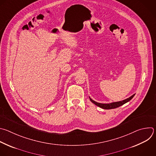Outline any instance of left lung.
<instances>
[{
    "mask_svg": "<svg viewBox=\"0 0 156 156\" xmlns=\"http://www.w3.org/2000/svg\"><path fill=\"white\" fill-rule=\"evenodd\" d=\"M135 94L132 95V96H130V97L122 100V101H116V102H113V103H98L96 102L95 101L93 100L92 99H91L90 97V100L94 103V104L96 105L97 106L103 108V109H106V110H109V109H113V108H118L120 106H122V105L125 104L126 103L129 101L133 97H134Z\"/></svg>",
    "mask_w": 156,
    "mask_h": 156,
    "instance_id": "left-lung-1",
    "label": "left lung"
}]
</instances>
